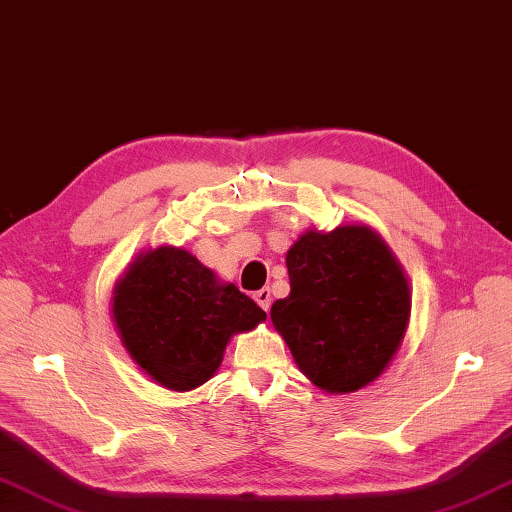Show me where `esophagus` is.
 I'll return each mask as SVG.
<instances>
[{
  "label": "esophagus",
  "mask_w": 512,
  "mask_h": 512,
  "mask_svg": "<svg viewBox=\"0 0 512 512\" xmlns=\"http://www.w3.org/2000/svg\"><path fill=\"white\" fill-rule=\"evenodd\" d=\"M255 297V302L262 306L264 310H268L270 308V288H262V290H257V293L253 295Z\"/></svg>",
  "instance_id": "obj_1"
}]
</instances>
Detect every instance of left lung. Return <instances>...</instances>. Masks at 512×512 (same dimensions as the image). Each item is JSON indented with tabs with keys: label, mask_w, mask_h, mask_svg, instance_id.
Here are the masks:
<instances>
[{
	"label": "left lung",
	"mask_w": 512,
	"mask_h": 512,
	"mask_svg": "<svg viewBox=\"0 0 512 512\" xmlns=\"http://www.w3.org/2000/svg\"><path fill=\"white\" fill-rule=\"evenodd\" d=\"M290 295L270 319L302 373L326 393H355L402 344L410 290L402 266L366 226L302 235L286 255Z\"/></svg>",
	"instance_id": "1"
}]
</instances>
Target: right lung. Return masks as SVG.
<instances>
[{
    "label": "right lung",
    "mask_w": 512,
    "mask_h": 512,
    "mask_svg": "<svg viewBox=\"0 0 512 512\" xmlns=\"http://www.w3.org/2000/svg\"><path fill=\"white\" fill-rule=\"evenodd\" d=\"M113 319L130 357L166 388L193 390L222 364L228 339L266 313L182 248L148 250L113 293Z\"/></svg>",
    "instance_id": "right-lung-1"
}]
</instances>
